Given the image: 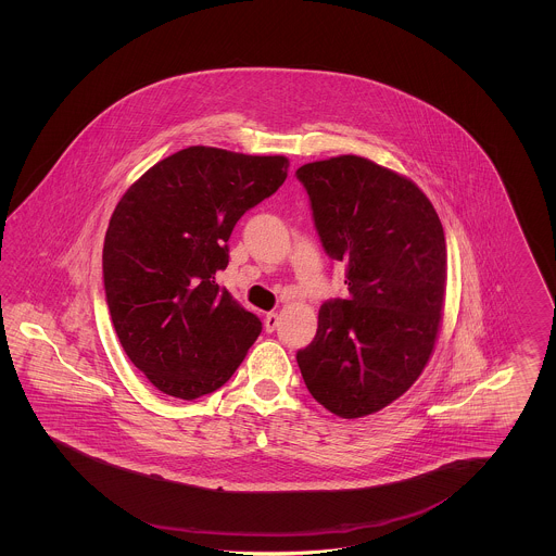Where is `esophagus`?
Masks as SVG:
<instances>
[{
    "label": "esophagus",
    "instance_id": "34e87169",
    "mask_svg": "<svg viewBox=\"0 0 556 556\" xmlns=\"http://www.w3.org/2000/svg\"><path fill=\"white\" fill-rule=\"evenodd\" d=\"M279 325V315L277 313H266L265 317V329L270 333V331H275V327Z\"/></svg>",
    "mask_w": 556,
    "mask_h": 556
}]
</instances>
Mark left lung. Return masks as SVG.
I'll return each instance as SVG.
<instances>
[{"label":"left lung","mask_w":556,"mask_h":556,"mask_svg":"<svg viewBox=\"0 0 556 556\" xmlns=\"http://www.w3.org/2000/svg\"><path fill=\"white\" fill-rule=\"evenodd\" d=\"M295 177L350 291L320 306L298 367L327 410L367 417L402 396L433 352L446 293L444 227L419 187L370 160L308 162Z\"/></svg>","instance_id":"1"}]
</instances>
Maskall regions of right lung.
<instances>
[{"label": "right lung", "instance_id": "obj_1", "mask_svg": "<svg viewBox=\"0 0 556 556\" xmlns=\"http://www.w3.org/2000/svg\"><path fill=\"white\" fill-rule=\"evenodd\" d=\"M286 156L191 146L160 160L112 212L104 290L118 342L152 386L181 400L225 386L263 331L216 283L243 212L283 186Z\"/></svg>", "mask_w": 556, "mask_h": 556}]
</instances>
